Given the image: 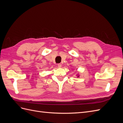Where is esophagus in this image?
Listing matches in <instances>:
<instances>
[{
    "label": "esophagus",
    "instance_id": "34e87169",
    "mask_svg": "<svg viewBox=\"0 0 123 123\" xmlns=\"http://www.w3.org/2000/svg\"><path fill=\"white\" fill-rule=\"evenodd\" d=\"M57 66H58V67H59V68H61L62 65L61 64H58L57 65Z\"/></svg>",
    "mask_w": 123,
    "mask_h": 123
}]
</instances>
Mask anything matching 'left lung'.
<instances>
[{"label": "left lung", "mask_w": 123, "mask_h": 123, "mask_svg": "<svg viewBox=\"0 0 123 123\" xmlns=\"http://www.w3.org/2000/svg\"><path fill=\"white\" fill-rule=\"evenodd\" d=\"M79 76H80V75H78V76H77V77H79Z\"/></svg>", "instance_id": "obj_1"}]
</instances>
